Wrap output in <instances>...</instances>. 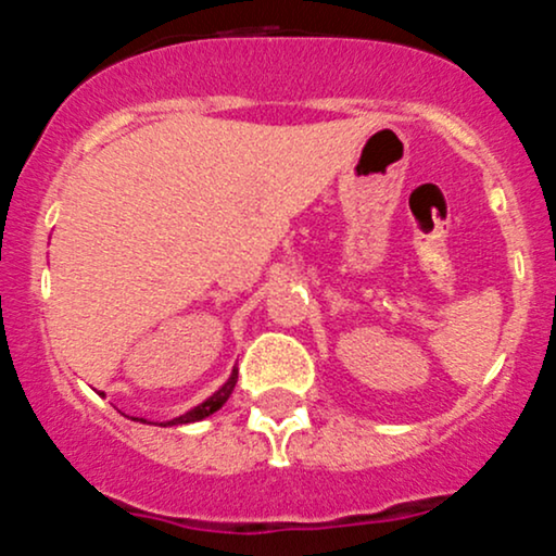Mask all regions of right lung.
I'll return each mask as SVG.
<instances>
[{"instance_id":"right-lung-1","label":"right lung","mask_w":556,"mask_h":556,"mask_svg":"<svg viewBox=\"0 0 556 556\" xmlns=\"http://www.w3.org/2000/svg\"><path fill=\"white\" fill-rule=\"evenodd\" d=\"M235 386H237V369H231V377H229V380L224 382V386L218 388L216 393H213L208 401H203V404H200V406H194L192 412H187L185 417H176V419H170V422H166V425H187V422H200V419L211 417L213 412H218V408H222L224 404H227V399H229V395H231V390H235Z\"/></svg>"}]
</instances>
